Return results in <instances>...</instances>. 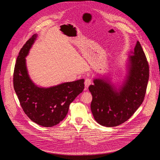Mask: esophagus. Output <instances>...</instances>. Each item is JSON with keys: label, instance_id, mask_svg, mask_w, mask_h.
Masks as SVG:
<instances>
[{"label": "esophagus", "instance_id": "34e87169", "mask_svg": "<svg viewBox=\"0 0 160 160\" xmlns=\"http://www.w3.org/2000/svg\"><path fill=\"white\" fill-rule=\"evenodd\" d=\"M92 83V80H91V79L90 78H87L85 80V89H87L88 87H89V85Z\"/></svg>", "mask_w": 160, "mask_h": 160}]
</instances>
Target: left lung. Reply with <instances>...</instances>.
Returning <instances> with one entry per match:
<instances>
[{"label": "left lung", "instance_id": "1", "mask_svg": "<svg viewBox=\"0 0 160 160\" xmlns=\"http://www.w3.org/2000/svg\"><path fill=\"white\" fill-rule=\"evenodd\" d=\"M127 79L118 90L104 79H95L88 90L92 94L90 108L96 121L107 127H116L128 120L142 104L148 86L149 68L139 41L129 57Z\"/></svg>", "mask_w": 160, "mask_h": 160}]
</instances>
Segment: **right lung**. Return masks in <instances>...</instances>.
I'll return each instance as SVG.
<instances>
[{"mask_svg":"<svg viewBox=\"0 0 160 160\" xmlns=\"http://www.w3.org/2000/svg\"><path fill=\"white\" fill-rule=\"evenodd\" d=\"M34 34L21 49L16 59L13 85L21 108L33 122L51 127L66 116L70 104L84 89V80L64 83L50 88H40L30 80L25 57L36 39Z\"/></svg>","mask_w":160,"mask_h":160,"instance_id":"add662e5","label":"right lung"}]
</instances>
